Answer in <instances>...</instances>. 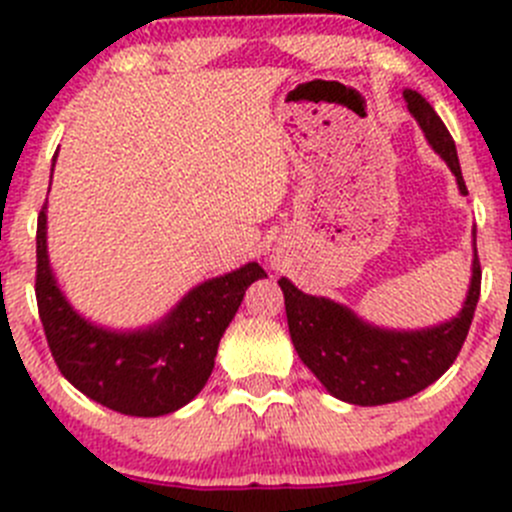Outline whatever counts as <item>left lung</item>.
<instances>
[{"instance_id":"left-lung-1","label":"left lung","mask_w":512,"mask_h":512,"mask_svg":"<svg viewBox=\"0 0 512 512\" xmlns=\"http://www.w3.org/2000/svg\"><path fill=\"white\" fill-rule=\"evenodd\" d=\"M407 110L425 133L430 148L452 170L462 196H467L452 135L435 107L417 90L402 92ZM284 291L289 334L301 362L332 397L359 407L389 405L422 392L452 367L465 344L480 299V261L472 228V269L462 309L440 324L420 329H392L362 319L347 304L326 296L304 294L286 276Z\"/></svg>"}]
</instances>
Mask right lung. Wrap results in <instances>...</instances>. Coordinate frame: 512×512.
Returning <instances> with one entry per match:
<instances>
[{
	"label": "right lung",
	"mask_w": 512,
	"mask_h": 512,
	"mask_svg": "<svg viewBox=\"0 0 512 512\" xmlns=\"http://www.w3.org/2000/svg\"><path fill=\"white\" fill-rule=\"evenodd\" d=\"M264 276L256 261H248L241 269L193 286L153 324L113 329L87 319L70 304L47 251V203L37 221L34 291L52 357L72 387L120 415L160 417L186 407L206 387L218 342L243 294Z\"/></svg>",
	"instance_id": "add662e5"
}]
</instances>
